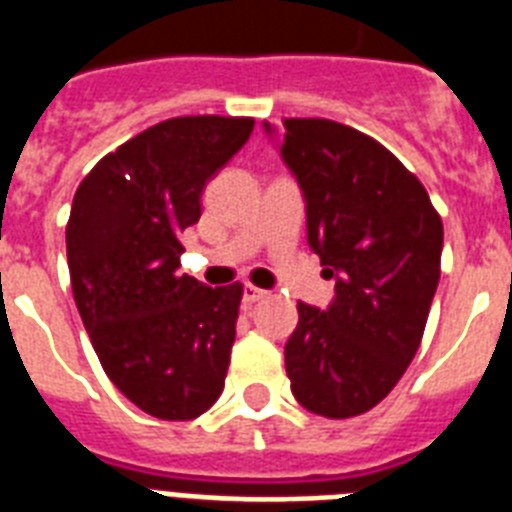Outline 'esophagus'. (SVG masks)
Here are the masks:
<instances>
[{"instance_id":"1","label":"esophagus","mask_w":512,"mask_h":512,"mask_svg":"<svg viewBox=\"0 0 512 512\" xmlns=\"http://www.w3.org/2000/svg\"><path fill=\"white\" fill-rule=\"evenodd\" d=\"M265 294H268V292H263V289H257V286H252V284H247L242 289V299H244V302H249V305H252V302H260Z\"/></svg>"}]
</instances>
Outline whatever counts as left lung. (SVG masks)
<instances>
[{
  "label": "left lung",
  "mask_w": 512,
  "mask_h": 512,
  "mask_svg": "<svg viewBox=\"0 0 512 512\" xmlns=\"http://www.w3.org/2000/svg\"><path fill=\"white\" fill-rule=\"evenodd\" d=\"M305 199L307 244L334 278L326 310L299 302L284 347L310 413L352 418L392 392L418 352L444 228L429 191L371 136L321 118L263 123Z\"/></svg>",
  "instance_id": "1"
}]
</instances>
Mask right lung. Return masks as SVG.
Masks as SVG:
<instances>
[{
  "instance_id": "add662e5",
  "label": "right lung",
  "mask_w": 512,
  "mask_h": 512,
  "mask_svg": "<svg viewBox=\"0 0 512 512\" xmlns=\"http://www.w3.org/2000/svg\"><path fill=\"white\" fill-rule=\"evenodd\" d=\"M252 118L162 120L94 165L70 207L73 297L110 381L144 413L191 421L226 384L242 284L178 273L202 189L252 136Z\"/></svg>"
}]
</instances>
